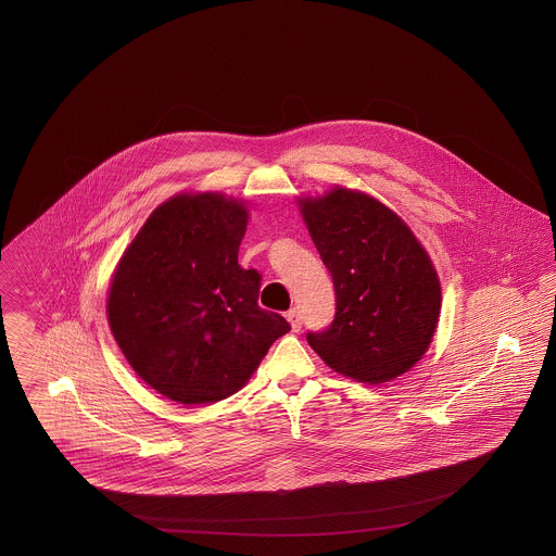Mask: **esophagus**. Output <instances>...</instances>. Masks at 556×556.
I'll return each instance as SVG.
<instances>
[{
  "mask_svg": "<svg viewBox=\"0 0 556 556\" xmlns=\"http://www.w3.org/2000/svg\"><path fill=\"white\" fill-rule=\"evenodd\" d=\"M286 317L290 320L291 329H293V331H300V327H302V315H300V311L291 308V311H288Z\"/></svg>",
  "mask_w": 556,
  "mask_h": 556,
  "instance_id": "34e87169",
  "label": "esophagus"
}]
</instances>
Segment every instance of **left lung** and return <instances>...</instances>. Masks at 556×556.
Returning a JSON list of instances; mask_svg holds the SVG:
<instances>
[{"instance_id": "1", "label": "left lung", "mask_w": 556, "mask_h": 556, "mask_svg": "<svg viewBox=\"0 0 556 556\" xmlns=\"http://www.w3.org/2000/svg\"><path fill=\"white\" fill-rule=\"evenodd\" d=\"M302 216L336 290L333 320L308 331V344L356 381L396 379L424 356L440 317L429 256L394 212L358 191L302 202Z\"/></svg>"}]
</instances>
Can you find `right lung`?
<instances>
[{
	"label": "right lung",
	"mask_w": 556,
	"mask_h": 556,
	"mask_svg": "<svg viewBox=\"0 0 556 556\" xmlns=\"http://www.w3.org/2000/svg\"><path fill=\"white\" fill-rule=\"evenodd\" d=\"M248 212L218 193L159 206L114 273L108 323L135 372L179 404L236 394L290 323L258 306L241 268Z\"/></svg>",
	"instance_id": "right-lung-1"
}]
</instances>
